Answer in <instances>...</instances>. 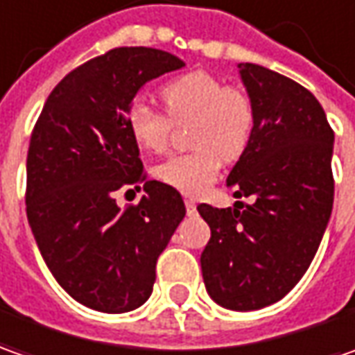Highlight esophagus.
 Returning a JSON list of instances; mask_svg holds the SVG:
<instances>
[{"label": "esophagus", "mask_w": 355, "mask_h": 355, "mask_svg": "<svg viewBox=\"0 0 355 355\" xmlns=\"http://www.w3.org/2000/svg\"><path fill=\"white\" fill-rule=\"evenodd\" d=\"M184 206H187V212H189V214H194V212H196V202L192 200V198H187V200H184Z\"/></svg>", "instance_id": "1"}]
</instances>
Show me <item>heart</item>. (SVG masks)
<instances>
[{
  "instance_id": "1",
  "label": "heart",
  "mask_w": 355,
  "mask_h": 355,
  "mask_svg": "<svg viewBox=\"0 0 355 355\" xmlns=\"http://www.w3.org/2000/svg\"><path fill=\"white\" fill-rule=\"evenodd\" d=\"M165 114L141 102L129 105V135L151 153H163L173 139V125L190 123L189 141L194 151L166 159L155 168L163 184L187 196H200L220 173L222 161L234 163L250 147L255 128V107L238 86L206 70H194L166 82L161 88Z\"/></svg>"
}]
</instances>
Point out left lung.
<instances>
[{"instance_id": "1", "label": "left lung", "mask_w": 355, "mask_h": 355, "mask_svg": "<svg viewBox=\"0 0 355 355\" xmlns=\"http://www.w3.org/2000/svg\"><path fill=\"white\" fill-rule=\"evenodd\" d=\"M255 107L248 151L227 177L234 208L198 204L210 226L200 255L212 299L230 311H257L281 300L306 273L332 214L330 128L320 102L299 82L241 62Z\"/></svg>"}]
</instances>
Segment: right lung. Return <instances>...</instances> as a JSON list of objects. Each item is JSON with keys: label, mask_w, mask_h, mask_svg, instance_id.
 Segmentation results:
<instances>
[{"label": "right lung", "mask_w": 355, "mask_h": 355, "mask_svg": "<svg viewBox=\"0 0 355 355\" xmlns=\"http://www.w3.org/2000/svg\"><path fill=\"white\" fill-rule=\"evenodd\" d=\"M182 67L159 49H112L68 72L33 128L27 218L58 285L88 309L117 314L149 299L157 259L187 214L178 190L145 180L125 121L147 82ZM141 182L144 198L119 209L116 190Z\"/></svg>", "instance_id": "right-lung-1"}]
</instances>
